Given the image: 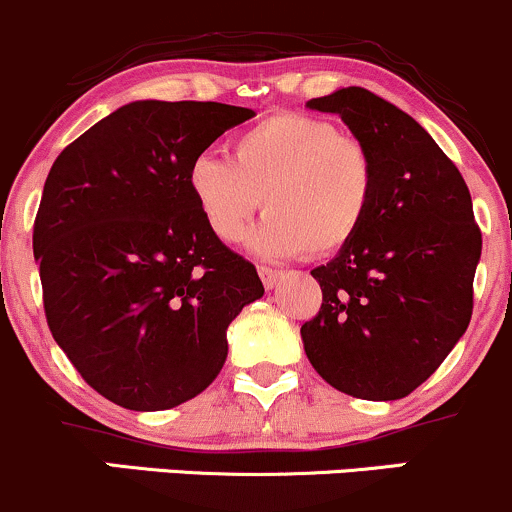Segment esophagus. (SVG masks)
Segmentation results:
<instances>
[{
    "label": "esophagus",
    "instance_id": "34e87169",
    "mask_svg": "<svg viewBox=\"0 0 512 512\" xmlns=\"http://www.w3.org/2000/svg\"><path fill=\"white\" fill-rule=\"evenodd\" d=\"M257 274H260V279H262V284H265V289H274V286L282 282V272H279V269L260 265V267H257Z\"/></svg>",
    "mask_w": 512,
    "mask_h": 512
}]
</instances>
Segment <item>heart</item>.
Segmentation results:
<instances>
[{
    "instance_id": "obj_1",
    "label": "heart",
    "mask_w": 512,
    "mask_h": 512,
    "mask_svg": "<svg viewBox=\"0 0 512 512\" xmlns=\"http://www.w3.org/2000/svg\"><path fill=\"white\" fill-rule=\"evenodd\" d=\"M187 187L218 240L238 238L262 201L267 213L250 233L257 252L325 257L367 223L379 170L367 143L333 121L279 111L240 131L230 157L196 155Z\"/></svg>"
}]
</instances>
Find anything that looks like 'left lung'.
Returning a JSON list of instances; mask_svg holds the SVG:
<instances>
[{
    "instance_id": "obj_1",
    "label": "left lung",
    "mask_w": 512,
    "mask_h": 512,
    "mask_svg": "<svg viewBox=\"0 0 512 512\" xmlns=\"http://www.w3.org/2000/svg\"><path fill=\"white\" fill-rule=\"evenodd\" d=\"M367 143L379 187L367 223L313 269L323 303L301 325L313 369L342 393L398 401L462 338L481 230L462 172L418 121L362 87L308 101Z\"/></svg>"
}]
</instances>
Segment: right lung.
Returning a JSON list of instances; mask_svg holds the SVG:
<instances>
[{
	"label": "right lung",
	"mask_w": 512,
	"mask_h": 512,
	"mask_svg": "<svg viewBox=\"0 0 512 512\" xmlns=\"http://www.w3.org/2000/svg\"><path fill=\"white\" fill-rule=\"evenodd\" d=\"M255 111L218 101H133L50 167L33 221L43 311L94 391L165 411L216 379L230 320L265 294L257 269L211 235L189 162Z\"/></svg>",
	"instance_id": "right-lung-1"
}]
</instances>
